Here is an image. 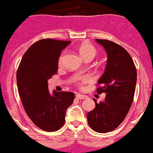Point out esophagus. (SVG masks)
<instances>
[{
	"instance_id": "34e87169",
	"label": "esophagus",
	"mask_w": 153,
	"mask_h": 153,
	"mask_svg": "<svg viewBox=\"0 0 153 153\" xmlns=\"http://www.w3.org/2000/svg\"><path fill=\"white\" fill-rule=\"evenodd\" d=\"M76 97L79 100H84V99H87L88 98V96H85V95H81V94H77Z\"/></svg>"
}]
</instances>
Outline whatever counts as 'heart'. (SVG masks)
<instances>
[{
    "label": "heart",
    "mask_w": 153,
    "mask_h": 153,
    "mask_svg": "<svg viewBox=\"0 0 153 153\" xmlns=\"http://www.w3.org/2000/svg\"><path fill=\"white\" fill-rule=\"evenodd\" d=\"M79 53L82 55L83 58H85V60H92L94 57H96L97 54V50L96 48L92 44H89V43H85L82 44L80 47H79ZM65 57V53L62 54V56L59 57V61H58V64L61 66L63 62ZM90 82V77L89 76H83V77H80L76 80V85L78 87H84L85 84H87Z\"/></svg>",
    "instance_id": "heart-1"
}]
</instances>
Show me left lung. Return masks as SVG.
Returning a JSON list of instances; mask_svg holds the SVG:
<instances>
[{
  "label": "left lung",
  "instance_id": "1",
  "mask_svg": "<svg viewBox=\"0 0 153 153\" xmlns=\"http://www.w3.org/2000/svg\"><path fill=\"white\" fill-rule=\"evenodd\" d=\"M96 40L105 48L108 57L96 92H105L106 96L104 101L96 102V108L87 114V121L93 130L104 134L115 129L128 113L134 101L137 71L129 53L120 44Z\"/></svg>",
  "mask_w": 153,
  "mask_h": 153
}]
</instances>
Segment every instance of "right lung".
<instances>
[{
    "instance_id": "add662e5",
    "label": "right lung",
    "mask_w": 153,
    "mask_h": 153,
    "mask_svg": "<svg viewBox=\"0 0 153 153\" xmlns=\"http://www.w3.org/2000/svg\"><path fill=\"white\" fill-rule=\"evenodd\" d=\"M71 41L40 39L24 54L17 69L19 95L27 115L37 127L47 132L61 128L66 110L73 103V92L53 91L50 95L48 80L57 73L61 52Z\"/></svg>"
}]
</instances>
